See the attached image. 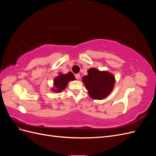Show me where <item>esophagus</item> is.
Returning a JSON list of instances; mask_svg holds the SVG:
<instances>
[{
	"label": "esophagus",
	"mask_w": 156,
	"mask_h": 156,
	"mask_svg": "<svg viewBox=\"0 0 156 156\" xmlns=\"http://www.w3.org/2000/svg\"><path fill=\"white\" fill-rule=\"evenodd\" d=\"M75 77L77 79H80V77H81V75H80V74H79V73H77L75 75Z\"/></svg>",
	"instance_id": "esophagus-1"
}]
</instances>
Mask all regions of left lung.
<instances>
[{"label": "left lung", "instance_id": "left-lung-1", "mask_svg": "<svg viewBox=\"0 0 156 156\" xmlns=\"http://www.w3.org/2000/svg\"><path fill=\"white\" fill-rule=\"evenodd\" d=\"M82 81L92 99L103 100L111 92L115 79L110 73L90 68L88 70V75L83 77Z\"/></svg>", "mask_w": 156, "mask_h": 156}]
</instances>
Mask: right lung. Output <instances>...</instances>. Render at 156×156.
<instances>
[{"label":"right lung","instance_id":"add662e5","mask_svg":"<svg viewBox=\"0 0 156 156\" xmlns=\"http://www.w3.org/2000/svg\"><path fill=\"white\" fill-rule=\"evenodd\" d=\"M75 79L74 75L72 72H68L66 74L60 73V75L54 79L55 88L52 90L55 92H60L66 87L68 82Z\"/></svg>","mask_w":156,"mask_h":156}]
</instances>
